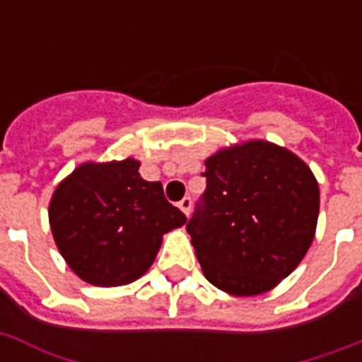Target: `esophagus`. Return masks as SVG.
<instances>
[{
    "label": "esophagus",
    "instance_id": "esophagus-1",
    "mask_svg": "<svg viewBox=\"0 0 362 362\" xmlns=\"http://www.w3.org/2000/svg\"><path fill=\"white\" fill-rule=\"evenodd\" d=\"M178 209H180L186 216H189V212H192V197L182 199L180 203H178Z\"/></svg>",
    "mask_w": 362,
    "mask_h": 362
}]
</instances>
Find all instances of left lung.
Listing matches in <instances>:
<instances>
[{"instance_id":"obj_1","label":"left lung","mask_w":362,"mask_h":362,"mask_svg":"<svg viewBox=\"0 0 362 362\" xmlns=\"http://www.w3.org/2000/svg\"><path fill=\"white\" fill-rule=\"evenodd\" d=\"M204 165L206 189L186 229L206 280L237 297L269 291L314 240L315 176L295 153L267 141L223 148Z\"/></svg>"}]
</instances>
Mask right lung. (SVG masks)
Wrapping results in <instances>:
<instances>
[{"label":"right lung","mask_w":362,"mask_h":362,"mask_svg":"<svg viewBox=\"0 0 362 362\" xmlns=\"http://www.w3.org/2000/svg\"><path fill=\"white\" fill-rule=\"evenodd\" d=\"M133 158L82 163L56 187L48 220L71 270L92 286H125L158 255L165 233L186 223L165 199L161 182H146Z\"/></svg>","instance_id":"obj_1"}]
</instances>
